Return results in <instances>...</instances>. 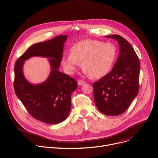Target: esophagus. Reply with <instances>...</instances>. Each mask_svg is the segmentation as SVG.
<instances>
[{
	"label": "esophagus",
	"instance_id": "1",
	"mask_svg": "<svg viewBox=\"0 0 158 158\" xmlns=\"http://www.w3.org/2000/svg\"><path fill=\"white\" fill-rule=\"evenodd\" d=\"M85 83V81H83V80H79L78 81V85H83Z\"/></svg>",
	"mask_w": 158,
	"mask_h": 158
}]
</instances>
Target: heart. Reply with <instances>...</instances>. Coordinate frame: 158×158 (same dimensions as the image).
I'll use <instances>...</instances> for the list:
<instances>
[{"label":"heart","mask_w":158,"mask_h":158,"mask_svg":"<svg viewBox=\"0 0 158 158\" xmlns=\"http://www.w3.org/2000/svg\"><path fill=\"white\" fill-rule=\"evenodd\" d=\"M117 50L114 44L95 40H85L73 44L69 55H64L61 65L69 75H73L81 66L87 75L102 78L112 69Z\"/></svg>","instance_id":"obj_1"}]
</instances>
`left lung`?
I'll use <instances>...</instances> for the list:
<instances>
[{
	"label": "left lung",
	"instance_id": "8db88e82",
	"mask_svg": "<svg viewBox=\"0 0 158 158\" xmlns=\"http://www.w3.org/2000/svg\"><path fill=\"white\" fill-rule=\"evenodd\" d=\"M118 41L119 55L108 75L93 83L94 98L100 112L109 116L123 114L139 90L140 64L129 43L122 36H106Z\"/></svg>",
	"mask_w": 158,
	"mask_h": 158
}]
</instances>
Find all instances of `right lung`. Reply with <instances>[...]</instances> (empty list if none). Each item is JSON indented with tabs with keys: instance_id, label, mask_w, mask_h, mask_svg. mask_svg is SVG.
<instances>
[{
	"instance_id": "1",
	"label": "right lung",
	"mask_w": 158,
	"mask_h": 158,
	"mask_svg": "<svg viewBox=\"0 0 158 158\" xmlns=\"http://www.w3.org/2000/svg\"><path fill=\"white\" fill-rule=\"evenodd\" d=\"M66 35L32 45L18 59L15 65V94L34 118L46 124H59L66 119L71 106V96L77 87V81L59 71ZM34 56L50 58L51 73L45 82L32 85L23 76V66Z\"/></svg>"
}]
</instances>
